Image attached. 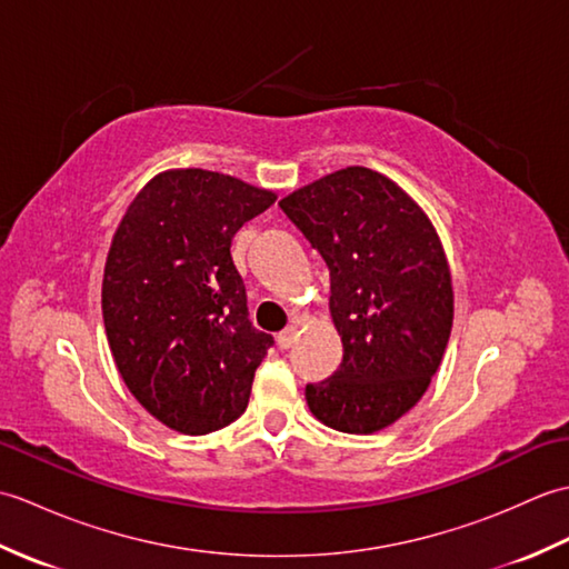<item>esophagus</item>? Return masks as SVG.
<instances>
[{
	"mask_svg": "<svg viewBox=\"0 0 569 569\" xmlns=\"http://www.w3.org/2000/svg\"><path fill=\"white\" fill-rule=\"evenodd\" d=\"M296 328H293V325H291V328H286V330H281V332H278V337H276V342H278V347H281V349H288V347H291L293 342H296Z\"/></svg>",
	"mask_w": 569,
	"mask_h": 569,
	"instance_id": "1",
	"label": "esophagus"
}]
</instances>
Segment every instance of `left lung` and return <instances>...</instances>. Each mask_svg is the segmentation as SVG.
Wrapping results in <instances>:
<instances>
[{"instance_id":"8db88e82","label":"left lung","mask_w":569,"mask_h":569,"mask_svg":"<svg viewBox=\"0 0 569 569\" xmlns=\"http://www.w3.org/2000/svg\"><path fill=\"white\" fill-rule=\"evenodd\" d=\"M330 269L342 365L306 386L312 416L342 432H377L413 408L452 330V281L435 227L393 180L352 166L283 198Z\"/></svg>"}]
</instances>
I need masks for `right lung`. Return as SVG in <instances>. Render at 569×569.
<instances>
[{
	"mask_svg": "<svg viewBox=\"0 0 569 569\" xmlns=\"http://www.w3.org/2000/svg\"><path fill=\"white\" fill-rule=\"evenodd\" d=\"M276 196L232 176L183 168L156 176L112 239L102 316L117 369L163 426L204 435L247 410L273 337L249 320L232 261L239 227Z\"/></svg>",
	"mask_w": 569,
	"mask_h": 569,
	"instance_id": "add662e5",
	"label": "right lung"
}]
</instances>
